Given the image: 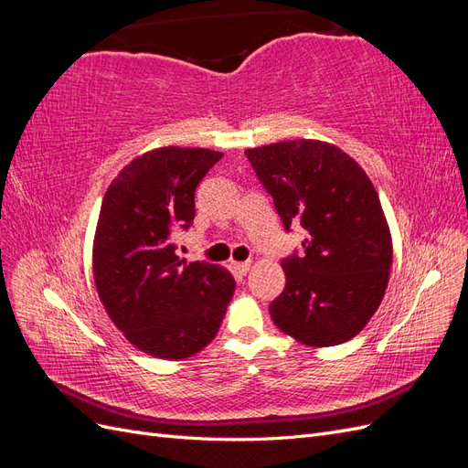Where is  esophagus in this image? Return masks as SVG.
Masks as SVG:
<instances>
[{"label":"esophagus","mask_w":468,"mask_h":468,"mask_svg":"<svg viewBox=\"0 0 468 468\" xmlns=\"http://www.w3.org/2000/svg\"><path fill=\"white\" fill-rule=\"evenodd\" d=\"M250 261H232V269H234V273L236 275H239V277H244L248 271H250Z\"/></svg>","instance_id":"1"}]
</instances>
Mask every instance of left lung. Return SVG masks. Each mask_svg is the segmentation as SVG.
Returning a JSON list of instances; mask_svg holds the SVG:
<instances>
[{"instance_id":"1","label":"left lung","mask_w":468,"mask_h":468,"mask_svg":"<svg viewBox=\"0 0 468 468\" xmlns=\"http://www.w3.org/2000/svg\"><path fill=\"white\" fill-rule=\"evenodd\" d=\"M285 232L301 248L282 258L285 289L269 304L281 332L313 347L344 344L375 314L392 265L390 232L371 179L339 148L291 140L246 150Z\"/></svg>"}]
</instances>
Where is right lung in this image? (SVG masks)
<instances>
[{
	"label": "right lung",
	"mask_w": 468,
	"mask_h": 468,
	"mask_svg": "<svg viewBox=\"0 0 468 468\" xmlns=\"http://www.w3.org/2000/svg\"><path fill=\"white\" fill-rule=\"evenodd\" d=\"M222 158L160 148L126 165L99 212L93 273L111 320L148 356L186 359L217 335L236 281L207 261H179L176 234L195 218V191Z\"/></svg>",
	"instance_id": "right-lung-1"
}]
</instances>
